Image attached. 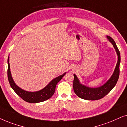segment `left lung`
<instances>
[{"label": "left lung", "instance_id": "obj_1", "mask_svg": "<svg viewBox=\"0 0 127 127\" xmlns=\"http://www.w3.org/2000/svg\"><path fill=\"white\" fill-rule=\"evenodd\" d=\"M110 42L112 43L118 56V61L115 68L114 71L109 80L104 85L97 88H90L82 85L75 74H74L73 88L75 94L81 99L88 100H96L104 97L116 85L119 78L120 63V53L114 40L110 36H107Z\"/></svg>", "mask_w": 127, "mask_h": 127}]
</instances>
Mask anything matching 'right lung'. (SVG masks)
<instances>
[{"instance_id": "obj_1", "label": "right lung", "mask_w": 127, "mask_h": 127, "mask_svg": "<svg viewBox=\"0 0 127 127\" xmlns=\"http://www.w3.org/2000/svg\"><path fill=\"white\" fill-rule=\"evenodd\" d=\"M8 70H7V76L8 79L9 81L10 85L14 92L25 102L31 103H36L42 102L48 99H50L53 96L55 91L56 86L57 84L60 81L63 77L66 74L65 72L63 75H61L59 77L55 78L53 80H52L48 85L44 88L41 90L36 91V92H28V91L23 90L15 84L13 81V78L11 77L10 68L9 63V57L8 58Z\"/></svg>"}]
</instances>
